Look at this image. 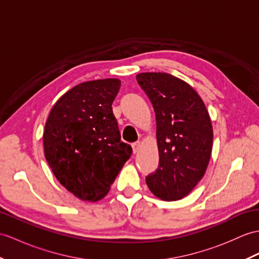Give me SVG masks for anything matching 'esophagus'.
Here are the masks:
<instances>
[{"instance_id":"esophagus-1","label":"esophagus","mask_w":259,"mask_h":259,"mask_svg":"<svg viewBox=\"0 0 259 259\" xmlns=\"http://www.w3.org/2000/svg\"><path fill=\"white\" fill-rule=\"evenodd\" d=\"M140 146H141V143H140V142H135V143H132V150H134V153H135V154H136L138 151H139Z\"/></svg>"}]
</instances>
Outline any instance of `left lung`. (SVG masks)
Here are the masks:
<instances>
[{
	"instance_id": "1",
	"label": "left lung",
	"mask_w": 259,
	"mask_h": 259,
	"mask_svg": "<svg viewBox=\"0 0 259 259\" xmlns=\"http://www.w3.org/2000/svg\"><path fill=\"white\" fill-rule=\"evenodd\" d=\"M137 81L151 101L157 121L159 167L146 178L163 201L188 195L211 158L213 128L206 107L189 83L166 73H142Z\"/></svg>"
}]
</instances>
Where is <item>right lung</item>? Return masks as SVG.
Returning <instances> with one entry per match:
<instances>
[{"label": "right lung", "mask_w": 259, "mask_h": 259, "mask_svg": "<svg viewBox=\"0 0 259 259\" xmlns=\"http://www.w3.org/2000/svg\"><path fill=\"white\" fill-rule=\"evenodd\" d=\"M118 79L79 83L54 105L45 124V158L64 188L82 201L101 200L132 148L121 141L111 105Z\"/></svg>", "instance_id": "obj_1"}]
</instances>
